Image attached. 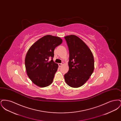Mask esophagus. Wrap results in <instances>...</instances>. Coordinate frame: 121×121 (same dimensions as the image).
Listing matches in <instances>:
<instances>
[{"label":"esophagus","mask_w":121,"mask_h":121,"mask_svg":"<svg viewBox=\"0 0 121 121\" xmlns=\"http://www.w3.org/2000/svg\"><path fill=\"white\" fill-rule=\"evenodd\" d=\"M58 66H59V67H61L63 65V63H58Z\"/></svg>","instance_id":"1"}]
</instances>
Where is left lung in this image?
<instances>
[{
    "label": "left lung",
    "instance_id": "1",
    "mask_svg": "<svg viewBox=\"0 0 121 121\" xmlns=\"http://www.w3.org/2000/svg\"><path fill=\"white\" fill-rule=\"evenodd\" d=\"M69 52V70L64 76L66 83L72 87L82 86L94 69V58L90 48L79 37L71 35L64 37Z\"/></svg>",
    "mask_w": 121,
    "mask_h": 121
}]
</instances>
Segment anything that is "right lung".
I'll return each mask as SVG.
<instances>
[{
  "instance_id": "add662e5",
  "label": "right lung",
  "mask_w": 121,
  "mask_h": 121,
  "mask_svg": "<svg viewBox=\"0 0 121 121\" xmlns=\"http://www.w3.org/2000/svg\"><path fill=\"white\" fill-rule=\"evenodd\" d=\"M62 42L59 37L47 35L29 48L25 59V68L29 78L37 86L43 87L52 83L58 66L52 59L48 60L53 58L55 48Z\"/></svg>"
}]
</instances>
